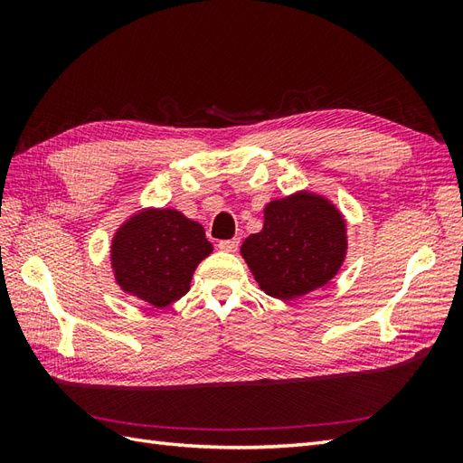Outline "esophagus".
I'll return each mask as SVG.
<instances>
[{"label":"esophagus","mask_w":463,"mask_h":463,"mask_svg":"<svg viewBox=\"0 0 463 463\" xmlns=\"http://www.w3.org/2000/svg\"><path fill=\"white\" fill-rule=\"evenodd\" d=\"M218 247L222 250H226V253H235L237 247H240V240H223L218 243Z\"/></svg>","instance_id":"34e87169"}]
</instances>
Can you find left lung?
I'll return each instance as SVG.
<instances>
[{"label":"left lung","instance_id":"obj_1","mask_svg":"<svg viewBox=\"0 0 463 463\" xmlns=\"http://www.w3.org/2000/svg\"><path fill=\"white\" fill-rule=\"evenodd\" d=\"M347 253V223L326 197L298 191L264 206V223L241 257L266 296L291 301L325 288Z\"/></svg>","mask_w":463,"mask_h":463}]
</instances>
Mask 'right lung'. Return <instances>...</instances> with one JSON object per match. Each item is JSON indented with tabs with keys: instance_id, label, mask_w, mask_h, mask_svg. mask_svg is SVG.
<instances>
[{
	"instance_id": "add662e5",
	"label": "right lung",
	"mask_w": 463,
	"mask_h": 463,
	"mask_svg": "<svg viewBox=\"0 0 463 463\" xmlns=\"http://www.w3.org/2000/svg\"><path fill=\"white\" fill-rule=\"evenodd\" d=\"M213 253L199 222L174 208H145L125 220L109 247L116 284L152 307L185 296L193 272Z\"/></svg>"
}]
</instances>
